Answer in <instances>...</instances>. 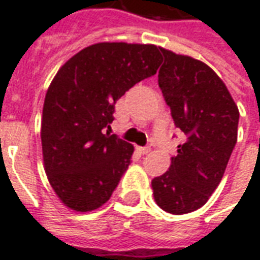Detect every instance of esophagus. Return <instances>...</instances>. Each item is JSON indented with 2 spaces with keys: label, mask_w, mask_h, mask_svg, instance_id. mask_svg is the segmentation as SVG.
<instances>
[{
  "label": "esophagus",
  "mask_w": 260,
  "mask_h": 260,
  "mask_svg": "<svg viewBox=\"0 0 260 260\" xmlns=\"http://www.w3.org/2000/svg\"><path fill=\"white\" fill-rule=\"evenodd\" d=\"M139 152H141L142 154H147V153H150V152H152V149H150V146L139 147Z\"/></svg>",
  "instance_id": "1"
}]
</instances>
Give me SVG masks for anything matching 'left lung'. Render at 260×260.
Here are the masks:
<instances>
[{
  "label": "left lung",
  "mask_w": 260,
  "mask_h": 260,
  "mask_svg": "<svg viewBox=\"0 0 260 260\" xmlns=\"http://www.w3.org/2000/svg\"><path fill=\"white\" fill-rule=\"evenodd\" d=\"M158 86L177 128L186 136L169 171L152 181L164 212L185 214L202 207L223 178L237 143L240 111L217 74L205 62L160 48Z\"/></svg>",
  "instance_id": "left-lung-1"
}]
</instances>
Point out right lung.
I'll return each instance as SVG.
<instances>
[{"instance_id": "1", "label": "right lung", "mask_w": 260, "mask_h": 260, "mask_svg": "<svg viewBox=\"0 0 260 260\" xmlns=\"http://www.w3.org/2000/svg\"><path fill=\"white\" fill-rule=\"evenodd\" d=\"M160 64L153 44L97 43L59 68L46 94L40 135L48 181L65 206L90 212L111 198L134 153L108 132L115 103Z\"/></svg>"}]
</instances>
